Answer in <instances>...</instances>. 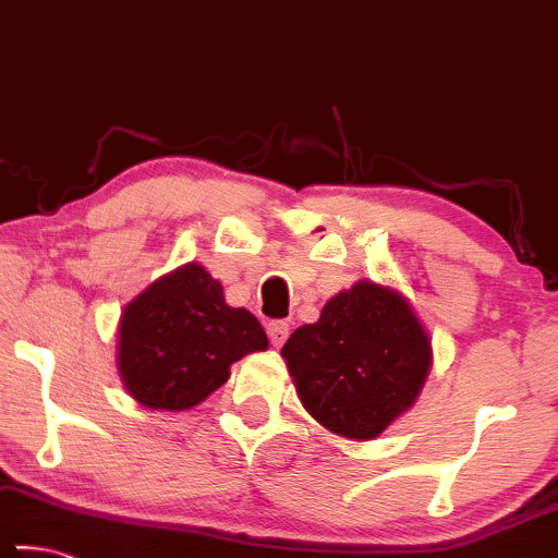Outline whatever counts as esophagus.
<instances>
[{"label": "esophagus", "instance_id": "esophagus-1", "mask_svg": "<svg viewBox=\"0 0 558 558\" xmlns=\"http://www.w3.org/2000/svg\"><path fill=\"white\" fill-rule=\"evenodd\" d=\"M266 332H269L274 347H281L289 337V325L287 322H269V325H266Z\"/></svg>", "mask_w": 558, "mask_h": 558}]
</instances>
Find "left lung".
<instances>
[{
    "label": "left lung",
    "instance_id": "left-lung-1",
    "mask_svg": "<svg viewBox=\"0 0 558 558\" xmlns=\"http://www.w3.org/2000/svg\"><path fill=\"white\" fill-rule=\"evenodd\" d=\"M296 395L322 427L373 440L415 405L433 342L398 289L360 279L322 306L319 319L281 347Z\"/></svg>",
    "mask_w": 558,
    "mask_h": 558
}]
</instances>
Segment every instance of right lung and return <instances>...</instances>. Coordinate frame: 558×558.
Returning <instances> with one entry per match:
<instances>
[{"mask_svg": "<svg viewBox=\"0 0 558 558\" xmlns=\"http://www.w3.org/2000/svg\"><path fill=\"white\" fill-rule=\"evenodd\" d=\"M269 347L264 327L231 306L204 264L189 262L145 287L118 322V373L148 410L196 408L229 379L231 365Z\"/></svg>", "mask_w": 558, "mask_h": 558, "instance_id": "add662e5", "label": "right lung"}]
</instances>
